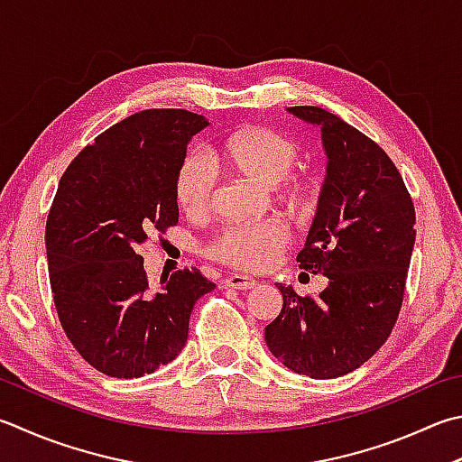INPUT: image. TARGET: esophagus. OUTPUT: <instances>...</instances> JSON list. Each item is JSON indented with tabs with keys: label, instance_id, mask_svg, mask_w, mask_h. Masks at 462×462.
Here are the masks:
<instances>
[{
	"label": "esophagus",
	"instance_id": "obj_1",
	"mask_svg": "<svg viewBox=\"0 0 462 462\" xmlns=\"http://www.w3.org/2000/svg\"><path fill=\"white\" fill-rule=\"evenodd\" d=\"M223 287H231V290H251V287H255L257 282L254 277L249 275H241V273H233L229 277H225L221 282Z\"/></svg>",
	"mask_w": 462,
	"mask_h": 462
}]
</instances>
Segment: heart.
<instances>
[{"label":"heart","mask_w":462,"mask_h":462,"mask_svg":"<svg viewBox=\"0 0 462 462\" xmlns=\"http://www.w3.org/2000/svg\"><path fill=\"white\" fill-rule=\"evenodd\" d=\"M300 159V144L277 130L247 126L229 134L217 149V162L237 175L265 187L280 185L282 199L295 208L310 205L308 179L291 175ZM215 171L205 156L190 152L180 161L175 175V199L182 213L203 215L215 195ZM290 243V233L277 221H261L225 227L211 243V255L245 272L272 267Z\"/></svg>","instance_id":"b5f03b06"}]
</instances>
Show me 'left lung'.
<instances>
[{"instance_id": "left-lung-1", "label": "left lung", "mask_w": 462, "mask_h": 462, "mask_svg": "<svg viewBox=\"0 0 462 462\" xmlns=\"http://www.w3.org/2000/svg\"><path fill=\"white\" fill-rule=\"evenodd\" d=\"M321 130L324 187L306 245L303 272L328 280L318 298L277 283L283 308L265 342L283 366L326 380L360 368L386 342L404 298L416 237L412 199L394 162L358 128L318 106L287 108Z\"/></svg>"}]
</instances>
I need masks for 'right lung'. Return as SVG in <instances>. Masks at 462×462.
Here are the masks:
<instances>
[{"label": "right lung", "instance_id": "1", "mask_svg": "<svg viewBox=\"0 0 462 462\" xmlns=\"http://www.w3.org/2000/svg\"><path fill=\"white\" fill-rule=\"evenodd\" d=\"M207 118L151 108L120 120L69 162L46 223L50 285L78 354L112 378H141L187 344L195 301L215 283L182 269L149 290L138 255L179 223L175 175Z\"/></svg>", "mask_w": 462, "mask_h": 462}]
</instances>
